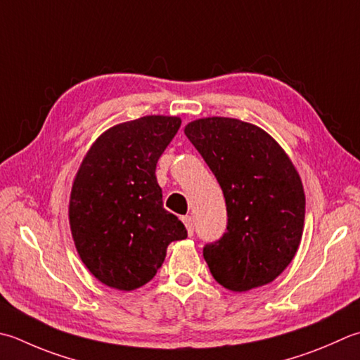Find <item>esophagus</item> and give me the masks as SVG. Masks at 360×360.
Instances as JSON below:
<instances>
[{"mask_svg": "<svg viewBox=\"0 0 360 360\" xmlns=\"http://www.w3.org/2000/svg\"><path fill=\"white\" fill-rule=\"evenodd\" d=\"M182 223L186 224V228H187V231H188V234H190V236H193V218L190 217V215L182 217Z\"/></svg>", "mask_w": 360, "mask_h": 360, "instance_id": "1", "label": "esophagus"}]
</instances>
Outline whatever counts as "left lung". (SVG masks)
<instances>
[{"label": "left lung", "mask_w": 360, "mask_h": 360, "mask_svg": "<svg viewBox=\"0 0 360 360\" xmlns=\"http://www.w3.org/2000/svg\"><path fill=\"white\" fill-rule=\"evenodd\" d=\"M184 132L226 201V232L202 250L214 279L232 292L271 283L302 237L306 196L297 168L270 134L242 120L200 118Z\"/></svg>", "instance_id": "1"}]
</instances>
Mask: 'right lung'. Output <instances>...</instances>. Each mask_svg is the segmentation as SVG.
<instances>
[{
	"mask_svg": "<svg viewBox=\"0 0 360 360\" xmlns=\"http://www.w3.org/2000/svg\"><path fill=\"white\" fill-rule=\"evenodd\" d=\"M179 117L146 115L103 132L70 195V228L84 265L108 287L129 292L156 276L168 245L187 237L164 209L156 164Z\"/></svg>",
	"mask_w": 360,
	"mask_h": 360,
	"instance_id": "1",
	"label": "right lung"
}]
</instances>
